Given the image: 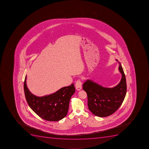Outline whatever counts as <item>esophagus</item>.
Listing matches in <instances>:
<instances>
[{
  "label": "esophagus",
  "instance_id": "esophagus-1",
  "mask_svg": "<svg viewBox=\"0 0 149 149\" xmlns=\"http://www.w3.org/2000/svg\"><path fill=\"white\" fill-rule=\"evenodd\" d=\"M81 86H82V83L80 80H78L76 81L75 84V88L77 91H80L81 89Z\"/></svg>",
  "mask_w": 149,
  "mask_h": 149
}]
</instances>
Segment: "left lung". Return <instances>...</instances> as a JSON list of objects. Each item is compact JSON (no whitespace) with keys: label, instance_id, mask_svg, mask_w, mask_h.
<instances>
[{"label":"left lung","instance_id":"obj_1","mask_svg":"<svg viewBox=\"0 0 149 149\" xmlns=\"http://www.w3.org/2000/svg\"><path fill=\"white\" fill-rule=\"evenodd\" d=\"M116 61L118 60L116 59ZM118 69L122 74L120 83L113 88H106L90 80L83 84V89L87 94L89 110L99 117L109 116L115 112L121 106L126 93L125 74L118 62Z\"/></svg>","mask_w":149,"mask_h":149}]
</instances>
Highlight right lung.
<instances>
[{"label": "right lung", "instance_id": "right-lung-1", "mask_svg": "<svg viewBox=\"0 0 149 149\" xmlns=\"http://www.w3.org/2000/svg\"><path fill=\"white\" fill-rule=\"evenodd\" d=\"M75 91L73 84L62 88L53 94L37 97L28 89L26 75L24 82V91L28 104L38 116L49 121H58L66 116L70 99Z\"/></svg>", "mask_w": 149, "mask_h": 149}]
</instances>
